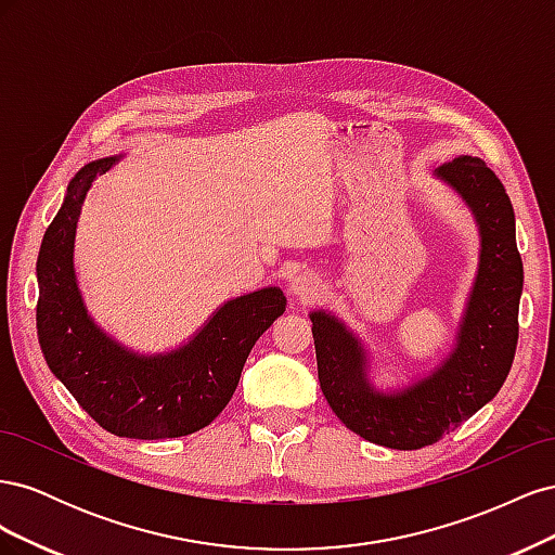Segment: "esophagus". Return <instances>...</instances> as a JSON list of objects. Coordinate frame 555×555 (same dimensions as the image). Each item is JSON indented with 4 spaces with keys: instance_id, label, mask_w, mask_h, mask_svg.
<instances>
[{
    "instance_id": "34e87169",
    "label": "esophagus",
    "mask_w": 555,
    "mask_h": 555,
    "mask_svg": "<svg viewBox=\"0 0 555 555\" xmlns=\"http://www.w3.org/2000/svg\"><path fill=\"white\" fill-rule=\"evenodd\" d=\"M289 289H292L294 296L310 300L319 292V280L312 273H298V275L292 278Z\"/></svg>"
}]
</instances>
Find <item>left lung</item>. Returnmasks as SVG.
Masks as SVG:
<instances>
[{"label":"left lung","instance_id":"8db88e82","mask_svg":"<svg viewBox=\"0 0 555 555\" xmlns=\"http://www.w3.org/2000/svg\"><path fill=\"white\" fill-rule=\"evenodd\" d=\"M438 176L461 192L481 231L479 275L447 363L405 393L379 396L365 384L359 343L331 314L310 317L319 384L335 416L367 442L402 451L435 444L495 398L518 343L524 263L505 184L483 159L467 155L442 164Z\"/></svg>","mask_w":555,"mask_h":555}]
</instances>
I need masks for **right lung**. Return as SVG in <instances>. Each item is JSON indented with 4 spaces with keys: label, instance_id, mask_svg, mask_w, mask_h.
Returning <instances> with one entry per match:
<instances>
[{
    "label": "right lung",
    "instance_id": "right-lung-1",
    "mask_svg": "<svg viewBox=\"0 0 555 555\" xmlns=\"http://www.w3.org/2000/svg\"><path fill=\"white\" fill-rule=\"evenodd\" d=\"M115 157L80 169L46 229L37 275V333L50 371L104 430L117 438L166 440L196 433L236 391L251 347L284 312L278 287L241 296L169 357L141 359L99 331L82 308L72 249L80 204Z\"/></svg>",
    "mask_w": 555,
    "mask_h": 555
}]
</instances>
